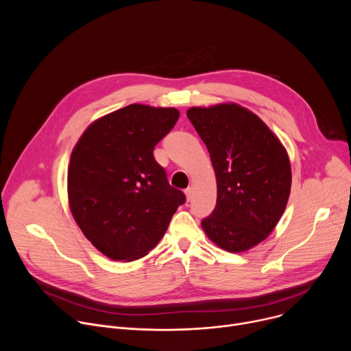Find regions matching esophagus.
I'll use <instances>...</instances> for the list:
<instances>
[{
  "instance_id": "1",
  "label": "esophagus",
  "mask_w": 351,
  "mask_h": 351,
  "mask_svg": "<svg viewBox=\"0 0 351 351\" xmlns=\"http://www.w3.org/2000/svg\"><path fill=\"white\" fill-rule=\"evenodd\" d=\"M184 193H186V198L190 202V199L193 198V194H194V189H193V187H187V189L184 190Z\"/></svg>"
}]
</instances>
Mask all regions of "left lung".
<instances>
[{
    "label": "left lung",
    "instance_id": "obj_1",
    "mask_svg": "<svg viewBox=\"0 0 351 351\" xmlns=\"http://www.w3.org/2000/svg\"><path fill=\"white\" fill-rule=\"evenodd\" d=\"M187 118L217 176V206L202 226L226 252H245L268 237L286 208L291 186L286 149L256 114L237 104L193 107Z\"/></svg>",
    "mask_w": 351,
    "mask_h": 351
}]
</instances>
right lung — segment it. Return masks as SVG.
Here are the masks:
<instances>
[{
  "label": "right lung",
  "mask_w": 351,
  "mask_h": 351,
  "mask_svg": "<svg viewBox=\"0 0 351 351\" xmlns=\"http://www.w3.org/2000/svg\"><path fill=\"white\" fill-rule=\"evenodd\" d=\"M178 118L175 108L130 104L93 122L73 148L71 213L83 234L111 260L147 256L186 202L153 154Z\"/></svg>",
  "instance_id": "obj_1"
}]
</instances>
